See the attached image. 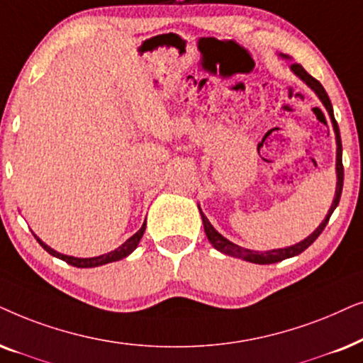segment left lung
I'll return each instance as SVG.
<instances>
[{
    "label": "left lung",
    "mask_w": 363,
    "mask_h": 363,
    "mask_svg": "<svg viewBox=\"0 0 363 363\" xmlns=\"http://www.w3.org/2000/svg\"><path fill=\"white\" fill-rule=\"evenodd\" d=\"M291 67H292V71L296 72L298 77H301L303 83H307V86H311V88L315 91V94L318 96V98H320L323 106H325V109L328 111V114H330L333 129H335V139H337V189H335V197H333V202H332L330 209H328V214L325 216V219H323L322 224L318 225L317 229L313 230L307 239H303L302 242H298L296 245H291V247L267 250V252H257V250L244 249V247H240V245L230 242V240H227L225 238H222L219 232H217L214 227L211 225L209 219H207V217L202 214V211H201L202 222H204V230H206L207 239H209V242L214 245L217 250H220L222 254L232 255V257H238V259H244V260H247V262H254V264H275V262H280V260L294 257V255H298L301 252H303V250H306L311 244H313V240H315L318 235L322 234V230L325 229V225H327L328 219H330L332 212L335 211L337 206H339V201H340V196H342V187H344V164H342V139H340L339 125H337V121H335V118H333V109H332L330 99H328V94L325 93L323 86L318 83L315 77L308 74V72L303 69L301 65H297V62H292Z\"/></svg>",
    "instance_id": "8db88e82"
}]
</instances>
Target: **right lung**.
<instances>
[{"instance_id":"obj_1","label":"right lung","mask_w":363,"mask_h":363,"mask_svg":"<svg viewBox=\"0 0 363 363\" xmlns=\"http://www.w3.org/2000/svg\"><path fill=\"white\" fill-rule=\"evenodd\" d=\"M144 230H146V222H144L141 229H139L136 234L133 235V238H129L128 240L123 245H119L118 249L113 250V252L109 254H103L99 255V257H89V259H79V257H71V255H65V254H60L56 252V250H52L51 247H48V245L45 242H41L40 239L36 238L38 242L41 244V247L46 250V252H50L51 255H55V257L65 260V262H67L69 265H72V267H81V269H88V267H98V265H104V264H109V262H116V260H121L124 257H128L129 254L133 252L134 249L138 247L139 240H141Z\"/></svg>"}]
</instances>
